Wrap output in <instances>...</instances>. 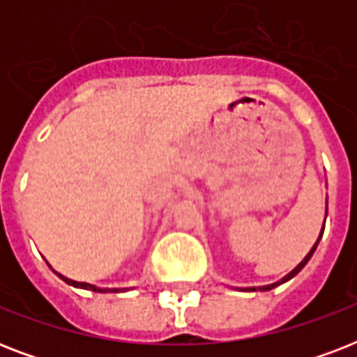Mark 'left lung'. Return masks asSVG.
Instances as JSON below:
<instances>
[{"label": "left lung", "mask_w": 357, "mask_h": 357, "mask_svg": "<svg viewBox=\"0 0 357 357\" xmlns=\"http://www.w3.org/2000/svg\"><path fill=\"white\" fill-rule=\"evenodd\" d=\"M322 234H324V229H322V231H321V237H322ZM321 237H319V241H321ZM319 241H317V243H315V246H313V248L310 250V254L305 255V257H304V261H302V263H300V265L296 266V268H294V271H291V272H289L287 276H285V278H282V280H280V282L272 283V285H265V287H259L261 291H271V289H274V287H276V285H280V283H285V282H287V280H291V278H294V276H296V274H298V272L302 271V268H304V266H305V263H307V261L311 259V255H313V252H315V250H317V244H319ZM252 289H255V287H252Z\"/></svg>", "instance_id": "left-lung-1"}]
</instances>
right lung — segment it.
Listing matches in <instances>:
<instances>
[{
	"mask_svg": "<svg viewBox=\"0 0 357 357\" xmlns=\"http://www.w3.org/2000/svg\"><path fill=\"white\" fill-rule=\"evenodd\" d=\"M61 276V274H59ZM66 283H70V285H74V287H81V289H91V291H94V293H116V289L114 291H109V289H98L94 287V285H91V283H85V282H74V280H70V278H64L61 276Z\"/></svg>",
	"mask_w": 357,
	"mask_h": 357,
	"instance_id": "1",
	"label": "right lung"
}]
</instances>
